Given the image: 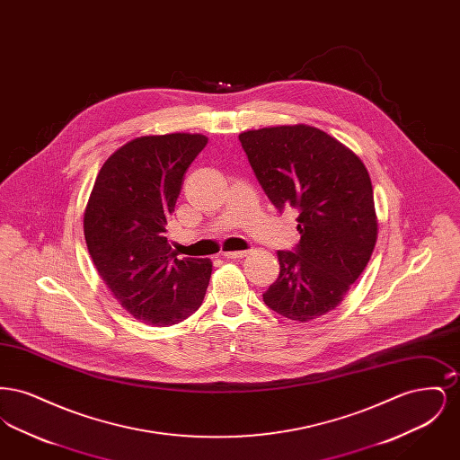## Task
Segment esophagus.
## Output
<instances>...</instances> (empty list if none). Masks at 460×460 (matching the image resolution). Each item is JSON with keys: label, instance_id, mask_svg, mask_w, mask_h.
<instances>
[{"label": "esophagus", "instance_id": "1", "mask_svg": "<svg viewBox=\"0 0 460 460\" xmlns=\"http://www.w3.org/2000/svg\"><path fill=\"white\" fill-rule=\"evenodd\" d=\"M246 255V252H224L222 257L227 261H236V259H243Z\"/></svg>", "mask_w": 460, "mask_h": 460}]
</instances>
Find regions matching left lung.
<instances>
[{
  "mask_svg": "<svg viewBox=\"0 0 460 460\" xmlns=\"http://www.w3.org/2000/svg\"><path fill=\"white\" fill-rule=\"evenodd\" d=\"M240 141L274 207L300 212V243L278 252L279 278L263 302L291 321L317 319L343 302L371 259L377 217L369 172L350 148L306 124L241 132Z\"/></svg>",
  "mask_w": 460,
  "mask_h": 460,
  "instance_id": "1",
  "label": "left lung"
}]
</instances>
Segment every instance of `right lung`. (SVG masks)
<instances>
[{
    "mask_svg": "<svg viewBox=\"0 0 460 460\" xmlns=\"http://www.w3.org/2000/svg\"><path fill=\"white\" fill-rule=\"evenodd\" d=\"M208 137L141 136L110 155L84 210L89 255L111 295L134 319L172 326L195 314L212 274L210 259H175L167 241L184 174Z\"/></svg>",
    "mask_w": 460,
    "mask_h": 460,
    "instance_id": "right-lung-1",
    "label": "right lung"
}]
</instances>
